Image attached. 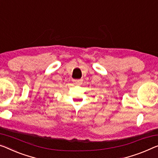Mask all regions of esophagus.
<instances>
[{
    "instance_id": "esophagus-1",
    "label": "esophagus",
    "mask_w": 158,
    "mask_h": 158,
    "mask_svg": "<svg viewBox=\"0 0 158 158\" xmlns=\"http://www.w3.org/2000/svg\"><path fill=\"white\" fill-rule=\"evenodd\" d=\"M73 82L74 83H76V84H79V83H81V80H73Z\"/></svg>"
}]
</instances>
